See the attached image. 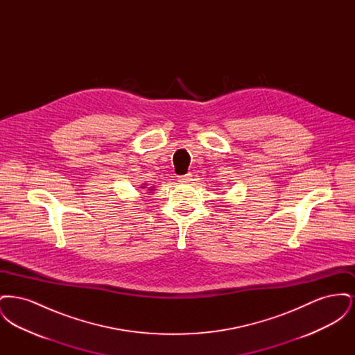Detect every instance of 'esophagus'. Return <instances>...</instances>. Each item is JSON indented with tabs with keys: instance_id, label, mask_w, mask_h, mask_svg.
<instances>
[{
	"instance_id": "1",
	"label": "esophagus",
	"mask_w": 355,
	"mask_h": 355,
	"mask_svg": "<svg viewBox=\"0 0 355 355\" xmlns=\"http://www.w3.org/2000/svg\"><path fill=\"white\" fill-rule=\"evenodd\" d=\"M191 173H187V174H184V175H180L178 177V181L181 182V184H189L190 181H191Z\"/></svg>"
}]
</instances>
